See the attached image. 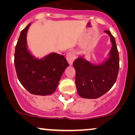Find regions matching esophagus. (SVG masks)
Masks as SVG:
<instances>
[{
  "label": "esophagus",
  "instance_id": "esophagus-1",
  "mask_svg": "<svg viewBox=\"0 0 135 135\" xmlns=\"http://www.w3.org/2000/svg\"><path fill=\"white\" fill-rule=\"evenodd\" d=\"M75 59V53L74 51H70L66 55V60L70 65H72Z\"/></svg>",
  "mask_w": 135,
  "mask_h": 135
}]
</instances>
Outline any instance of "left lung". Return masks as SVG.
I'll return each instance as SVG.
<instances>
[{
	"label": "left lung",
	"mask_w": 135,
	"mask_h": 135,
	"mask_svg": "<svg viewBox=\"0 0 135 135\" xmlns=\"http://www.w3.org/2000/svg\"><path fill=\"white\" fill-rule=\"evenodd\" d=\"M112 47L103 62L94 64L79 56L73 63L77 93L83 98L95 99L108 92L115 84L119 69V52L114 36L108 30Z\"/></svg>",
	"instance_id": "obj_1"
}]
</instances>
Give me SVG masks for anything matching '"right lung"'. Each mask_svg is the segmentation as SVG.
<instances>
[{
	"label": "right lung",
	"mask_w": 135,
	"mask_h": 135,
	"mask_svg": "<svg viewBox=\"0 0 135 135\" xmlns=\"http://www.w3.org/2000/svg\"><path fill=\"white\" fill-rule=\"evenodd\" d=\"M31 23L21 32L15 47V65L18 80L31 94L46 96L53 93L69 66L64 56L51 52L38 58L28 48L27 35Z\"/></svg>",
	"instance_id": "right-lung-1"
}]
</instances>
